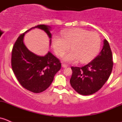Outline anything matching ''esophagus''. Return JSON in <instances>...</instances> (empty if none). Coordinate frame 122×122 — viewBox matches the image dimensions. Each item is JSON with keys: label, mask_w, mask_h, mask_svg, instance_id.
Listing matches in <instances>:
<instances>
[{"label": "esophagus", "mask_w": 122, "mask_h": 122, "mask_svg": "<svg viewBox=\"0 0 122 122\" xmlns=\"http://www.w3.org/2000/svg\"><path fill=\"white\" fill-rule=\"evenodd\" d=\"M62 67H63V68H66V67H68V66H67V64H62Z\"/></svg>", "instance_id": "1"}]
</instances>
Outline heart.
Segmentation results:
<instances>
[{"mask_svg": "<svg viewBox=\"0 0 122 122\" xmlns=\"http://www.w3.org/2000/svg\"><path fill=\"white\" fill-rule=\"evenodd\" d=\"M61 35L62 37L54 35L52 44L58 56L63 55L71 46L72 51L64 55V61L76 62L80 60L81 63H86L92 61L99 53L102 41L97 32L74 28L63 30Z\"/></svg>", "mask_w": 122, "mask_h": 122, "instance_id": "obj_1", "label": "heart"}]
</instances>
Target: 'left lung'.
I'll return each instance as SVG.
<instances>
[{
    "label": "left lung",
    "mask_w": 122,
    "mask_h": 122,
    "mask_svg": "<svg viewBox=\"0 0 122 122\" xmlns=\"http://www.w3.org/2000/svg\"><path fill=\"white\" fill-rule=\"evenodd\" d=\"M103 49L94 60L84 67H72L71 87L78 93L87 96L99 91L110 77L113 69L112 52L106 39Z\"/></svg>",
    "instance_id": "left-lung-1"
}]
</instances>
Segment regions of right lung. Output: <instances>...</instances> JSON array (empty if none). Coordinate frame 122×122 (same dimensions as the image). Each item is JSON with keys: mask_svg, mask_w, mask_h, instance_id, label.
<instances>
[{"mask_svg": "<svg viewBox=\"0 0 122 122\" xmlns=\"http://www.w3.org/2000/svg\"><path fill=\"white\" fill-rule=\"evenodd\" d=\"M34 28L44 30L50 38L51 44V27L39 25L30 28L17 39L12 51V68L20 85L35 93L45 91L54 80L55 74L61 69L60 60L48 52L45 56H39L29 51L23 42L27 32Z\"/></svg>", "mask_w": 122, "mask_h": 122, "instance_id": "add662e5", "label": "right lung"}]
</instances>
